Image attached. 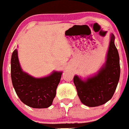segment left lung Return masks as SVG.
<instances>
[{"label":"left lung","mask_w":129,"mask_h":129,"mask_svg":"<svg viewBox=\"0 0 129 129\" xmlns=\"http://www.w3.org/2000/svg\"><path fill=\"white\" fill-rule=\"evenodd\" d=\"M120 76L119 57L112 34L107 61L98 74L83 81L76 76L74 83L82 103L90 107L102 105L113 96Z\"/></svg>","instance_id":"obj_1"}]
</instances>
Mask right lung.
Wrapping results in <instances>:
<instances>
[{
	"label": "right lung",
	"mask_w": 129,
	"mask_h": 129,
	"mask_svg": "<svg viewBox=\"0 0 129 129\" xmlns=\"http://www.w3.org/2000/svg\"><path fill=\"white\" fill-rule=\"evenodd\" d=\"M62 72H54L41 79L34 78L20 68L15 49L11 59V77L14 89L21 101L35 109L48 108L52 104Z\"/></svg>",
	"instance_id": "right-lung-1"
}]
</instances>
